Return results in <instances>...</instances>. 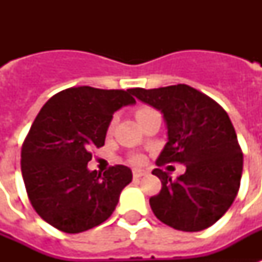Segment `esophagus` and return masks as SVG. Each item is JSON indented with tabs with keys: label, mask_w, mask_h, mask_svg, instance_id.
<instances>
[{
	"label": "esophagus",
	"mask_w": 262,
	"mask_h": 262,
	"mask_svg": "<svg viewBox=\"0 0 262 262\" xmlns=\"http://www.w3.org/2000/svg\"><path fill=\"white\" fill-rule=\"evenodd\" d=\"M147 172L144 170H133V178H141L143 175H145Z\"/></svg>",
	"instance_id": "obj_1"
}]
</instances>
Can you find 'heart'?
Here are the masks:
<instances>
[{"label":"heart","instance_id":"heart-1","mask_svg":"<svg viewBox=\"0 0 262 262\" xmlns=\"http://www.w3.org/2000/svg\"><path fill=\"white\" fill-rule=\"evenodd\" d=\"M151 111H152L151 107H140V108L136 110V118H137V121H140V119L143 118L144 115H147L148 113H151ZM111 127H113V123L110 125V130H111ZM141 160H143L141 159V156L139 155L132 156V162H133V163H140Z\"/></svg>","mask_w":262,"mask_h":262}]
</instances>
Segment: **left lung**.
<instances>
[{
  "mask_svg": "<svg viewBox=\"0 0 262 262\" xmlns=\"http://www.w3.org/2000/svg\"><path fill=\"white\" fill-rule=\"evenodd\" d=\"M130 92L164 117L168 141L158 166L182 163L185 174L172 179L155 168L162 181L159 194L149 199L155 216L179 231H201L215 224L231 207L244 168L235 129L219 103L186 84Z\"/></svg>",
  "mask_w": 262,
  "mask_h": 262,
  "instance_id": "1",
  "label": "left lung"
}]
</instances>
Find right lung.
<instances>
[{"instance_id":"1","label":"right lung","mask_w":262,"mask_h":262,"mask_svg":"<svg viewBox=\"0 0 262 262\" xmlns=\"http://www.w3.org/2000/svg\"><path fill=\"white\" fill-rule=\"evenodd\" d=\"M130 90L73 87L55 94L36 115L21 148L27 194L40 217L68 234L106 222L132 170L117 164L90 171L91 151L104 145L113 114L135 104Z\"/></svg>"}]
</instances>
